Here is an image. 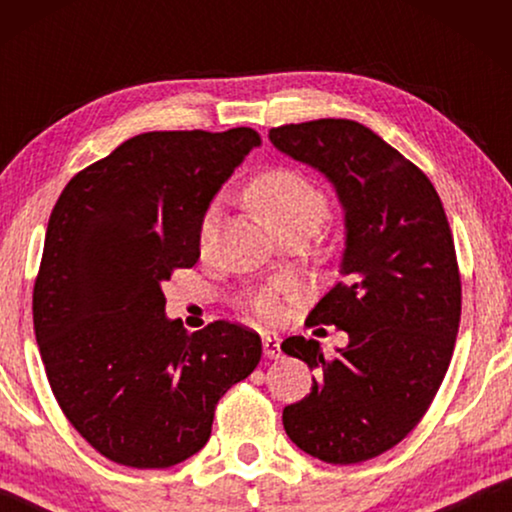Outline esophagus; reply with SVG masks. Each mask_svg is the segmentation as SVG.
Wrapping results in <instances>:
<instances>
[{
    "instance_id": "1",
    "label": "esophagus",
    "mask_w": 512,
    "mask_h": 512,
    "mask_svg": "<svg viewBox=\"0 0 512 512\" xmlns=\"http://www.w3.org/2000/svg\"><path fill=\"white\" fill-rule=\"evenodd\" d=\"M282 342H279L277 335H263V352L268 359H279L282 356Z\"/></svg>"
}]
</instances>
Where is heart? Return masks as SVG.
Masks as SVG:
<instances>
[{
    "instance_id": "heart-1",
    "label": "heart",
    "mask_w": 512,
    "mask_h": 512,
    "mask_svg": "<svg viewBox=\"0 0 512 512\" xmlns=\"http://www.w3.org/2000/svg\"><path fill=\"white\" fill-rule=\"evenodd\" d=\"M247 195L258 207V212L265 216L272 230L298 221L319 226L328 209L324 191L314 181L296 170H289V167H277V170L258 174L249 184ZM216 214H219V207L212 205L202 216L200 244L212 240ZM254 310L261 319H275L279 314V303L272 293H263L254 300Z\"/></svg>"
}]
</instances>
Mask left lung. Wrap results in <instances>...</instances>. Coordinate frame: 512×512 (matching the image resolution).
I'll use <instances>...</instances> for the list:
<instances>
[{
    "instance_id": "obj_1",
    "label": "left lung",
    "mask_w": 512,
    "mask_h": 512,
    "mask_svg": "<svg viewBox=\"0 0 512 512\" xmlns=\"http://www.w3.org/2000/svg\"><path fill=\"white\" fill-rule=\"evenodd\" d=\"M270 142L324 174L345 209L342 279L307 319L349 342L333 356L303 335L282 342L317 370L310 394L284 408V429L326 464H359L415 429L450 366L461 319L452 230L429 177L366 125H279Z\"/></svg>"
}]
</instances>
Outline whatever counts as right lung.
<instances>
[{
  "label": "right lung",
  "mask_w": 512,
  "mask_h": 512,
  "mask_svg": "<svg viewBox=\"0 0 512 512\" xmlns=\"http://www.w3.org/2000/svg\"><path fill=\"white\" fill-rule=\"evenodd\" d=\"M256 130L144 132L74 174L55 202L32 293L53 396L102 457L167 468L209 440L219 398L254 373L258 333L167 319L163 282L200 258L209 202Z\"/></svg>",
  "instance_id": "1"
}]
</instances>
